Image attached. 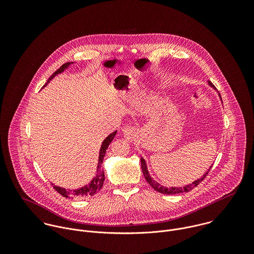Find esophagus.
Wrapping results in <instances>:
<instances>
[{
    "instance_id": "obj_1",
    "label": "esophagus",
    "mask_w": 254,
    "mask_h": 254,
    "mask_svg": "<svg viewBox=\"0 0 254 254\" xmlns=\"http://www.w3.org/2000/svg\"><path fill=\"white\" fill-rule=\"evenodd\" d=\"M123 132V136L127 139V140H134L138 134L136 128L134 127H131V126H126L125 128H123L122 130Z\"/></svg>"
}]
</instances>
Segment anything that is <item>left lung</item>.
Listing matches in <instances>:
<instances>
[{
    "instance_id": "1",
    "label": "left lung",
    "mask_w": 254,
    "mask_h": 254,
    "mask_svg": "<svg viewBox=\"0 0 254 254\" xmlns=\"http://www.w3.org/2000/svg\"><path fill=\"white\" fill-rule=\"evenodd\" d=\"M208 85H209L211 88H213V89L215 90V87L213 86L212 83L208 82ZM218 95H219L220 100L222 101L221 96H220L219 93H218ZM141 166H142L143 174H144V176H145L146 182L151 186V188H152L153 190H155L156 191H158V192H160V193H164V194H176V193L187 192V191H189V190H191L194 187H196L200 182L202 181V180L206 177V175L208 174V172L210 171V169H211V167H212V165H211V166L207 169V171L201 176V178H199V179H197V180H195V181L192 182V183H190V184H189V185H186V186H184V187H179V188H176V187L167 188V187H164V186L160 185L159 183L154 181V180L150 177V175H149V173H148V170H147L146 162H145V160L143 157H141Z\"/></svg>"
}]
</instances>
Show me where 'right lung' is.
Here are the masks:
<instances>
[{
    "label": "right lung",
    "instance_id": "add662e5",
    "mask_svg": "<svg viewBox=\"0 0 254 254\" xmlns=\"http://www.w3.org/2000/svg\"><path fill=\"white\" fill-rule=\"evenodd\" d=\"M74 63H66L64 64H63L56 72L54 73L53 75H51V77L49 78V80L47 81V83L45 84V86H47V84L50 83V81L55 77L57 76L58 74H61V73L64 72L65 69H67L70 64H72ZM44 86V87H45ZM117 131H114L113 133L109 134V136L103 141L102 145H101V149H100V153H99V161H98V166H97V173H96V176L93 178V180L90 182L88 185L80 188V189H77V190H66L64 188H62V187H58L54 184L53 187L54 189L60 192L63 196L64 197H79V198H83V197H87V196H93L95 195L97 192L100 191V190L103 188V185H104V181H105V172L102 168V164L104 162V157H105V154L107 152V149L109 147V144L112 142V140L114 139L115 135H116Z\"/></svg>",
    "mask_w": 254,
    "mask_h": 254
}]
</instances>
